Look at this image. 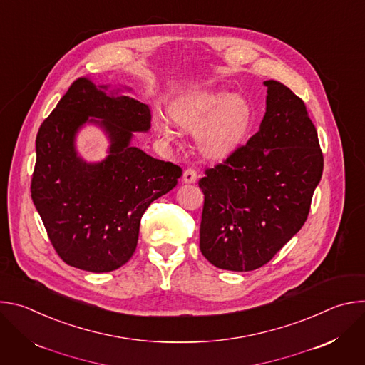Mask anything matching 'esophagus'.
Listing matches in <instances>:
<instances>
[{
    "label": "esophagus",
    "instance_id": "34e87169",
    "mask_svg": "<svg viewBox=\"0 0 365 365\" xmlns=\"http://www.w3.org/2000/svg\"><path fill=\"white\" fill-rule=\"evenodd\" d=\"M197 180V175L193 169H186L183 172V182L185 183H195Z\"/></svg>",
    "mask_w": 365,
    "mask_h": 365
}]
</instances>
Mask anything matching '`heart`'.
Here are the masks:
<instances>
[{"label":"heart","mask_w":365,"mask_h":365,"mask_svg":"<svg viewBox=\"0 0 365 365\" xmlns=\"http://www.w3.org/2000/svg\"><path fill=\"white\" fill-rule=\"evenodd\" d=\"M172 120L185 131L196 133V144L206 159L220 160L245 140L254 118L251 103L225 89H199L180 96L170 108ZM154 130L165 141H175L173 127L162 117Z\"/></svg>","instance_id":"obj_1"}]
</instances>
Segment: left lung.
<instances>
[{
	"mask_svg": "<svg viewBox=\"0 0 365 365\" xmlns=\"http://www.w3.org/2000/svg\"><path fill=\"white\" fill-rule=\"evenodd\" d=\"M258 131L199 180L205 195L200 251L215 267L251 272L269 263L303 227L324 155L304 102L266 81Z\"/></svg>",
	"mask_w": 365,
	"mask_h": 365,
	"instance_id": "1",
	"label": "left lung"
}]
</instances>
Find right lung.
I'll return each instance as SVG.
<instances>
[{
	"mask_svg": "<svg viewBox=\"0 0 365 365\" xmlns=\"http://www.w3.org/2000/svg\"><path fill=\"white\" fill-rule=\"evenodd\" d=\"M123 89L76 79L38 128L31 199L50 242L72 267L108 273L135 251L140 220L148 205L170 192L182 169L131 144L147 133L151 114ZM98 126L110 145L106 160L86 163L76 137Z\"/></svg>",
	"mask_w": 365,
	"mask_h": 365,
	"instance_id": "1",
	"label": "right lung"
}]
</instances>
